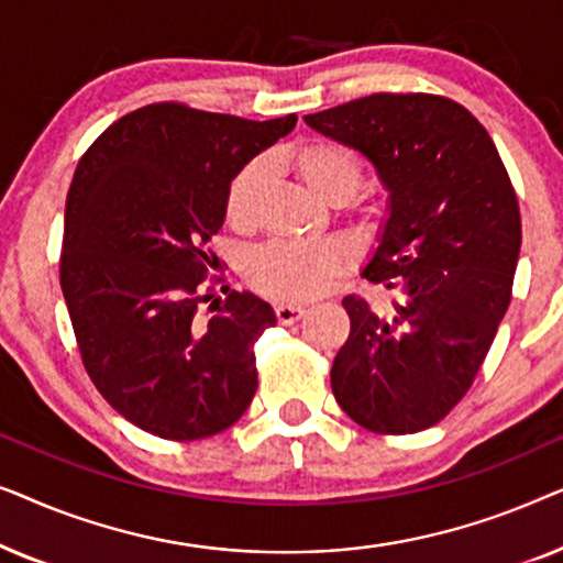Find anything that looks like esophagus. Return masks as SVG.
Returning a JSON list of instances; mask_svg holds the SVG:
<instances>
[{
	"mask_svg": "<svg viewBox=\"0 0 563 563\" xmlns=\"http://www.w3.org/2000/svg\"><path fill=\"white\" fill-rule=\"evenodd\" d=\"M274 312H276V320H279L282 325H291V322H297L305 314V310L299 305H279Z\"/></svg>",
	"mask_w": 563,
	"mask_h": 563,
	"instance_id": "34e87169",
	"label": "esophagus"
}]
</instances>
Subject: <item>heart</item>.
Segmentation results:
<instances>
[{
    "instance_id": "heart-1",
    "label": "heart",
    "mask_w": 563,
    "mask_h": 563,
    "mask_svg": "<svg viewBox=\"0 0 563 563\" xmlns=\"http://www.w3.org/2000/svg\"><path fill=\"white\" fill-rule=\"evenodd\" d=\"M284 166L295 172L314 197L328 205H343L364 181V161L338 141H307L284 153ZM266 168L251 161L238 172L225 191V220L235 230H251L256 222ZM338 253L328 243H268L249 258L245 279L258 295L276 302H305L333 284Z\"/></svg>"
}]
</instances>
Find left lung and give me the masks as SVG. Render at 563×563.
Wrapping results in <instances>:
<instances>
[{
    "instance_id": "1",
    "label": "left lung",
    "mask_w": 563,
    "mask_h": 563,
    "mask_svg": "<svg viewBox=\"0 0 563 563\" xmlns=\"http://www.w3.org/2000/svg\"><path fill=\"white\" fill-rule=\"evenodd\" d=\"M307 125L372 161L389 218L364 268L391 307L343 297L351 333L330 368L361 428L418 433L461 402L512 295L520 207L479 120L438 95H372L307 114Z\"/></svg>"
}]
</instances>
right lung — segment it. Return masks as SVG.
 <instances>
[{"label": "right lung", "instance_id": "obj_1", "mask_svg": "<svg viewBox=\"0 0 563 563\" xmlns=\"http://www.w3.org/2000/svg\"><path fill=\"white\" fill-rule=\"evenodd\" d=\"M295 125L297 114L256 122L158 102L112 122L76 166L60 289L89 379L145 433L214 435L256 395L253 343L276 314L230 291L202 320L218 261L207 243L230 179Z\"/></svg>", "mask_w": 563, "mask_h": 563}]
</instances>
